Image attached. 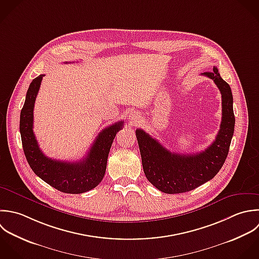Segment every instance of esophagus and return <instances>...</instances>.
<instances>
[{"instance_id":"34e87169","label":"esophagus","mask_w":259,"mask_h":259,"mask_svg":"<svg viewBox=\"0 0 259 259\" xmlns=\"http://www.w3.org/2000/svg\"><path fill=\"white\" fill-rule=\"evenodd\" d=\"M129 119H130V121H132L133 123H136V122H138V121L140 120V115H139L138 113H136V112H132V113H130V115H129Z\"/></svg>"}]
</instances>
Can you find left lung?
Returning a JSON list of instances; mask_svg holds the SVG:
<instances>
[{
  "instance_id": "left-lung-1",
  "label": "left lung",
  "mask_w": 259,
  "mask_h": 259,
  "mask_svg": "<svg viewBox=\"0 0 259 259\" xmlns=\"http://www.w3.org/2000/svg\"><path fill=\"white\" fill-rule=\"evenodd\" d=\"M213 79L222 96V121L215 141L194 154L170 152L142 129L136 130L142 165L147 180L160 192L181 194L193 191L212 180L223 166L234 133L235 116L230 85L216 66L202 73Z\"/></svg>"
}]
</instances>
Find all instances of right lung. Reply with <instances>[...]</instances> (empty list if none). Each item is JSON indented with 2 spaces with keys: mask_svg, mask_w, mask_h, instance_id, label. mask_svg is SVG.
I'll list each match as a JSON object with an SVG mask.
<instances>
[{
  "mask_svg": "<svg viewBox=\"0 0 259 259\" xmlns=\"http://www.w3.org/2000/svg\"><path fill=\"white\" fill-rule=\"evenodd\" d=\"M44 74L29 85L20 114V133L26 159L36 176L54 189L66 194H81L96 188L103 180L110 148L123 121L105 129L97 136L88 155L76 162L55 160L41 151L33 132V110Z\"/></svg>",
  "mask_w": 259,
  "mask_h": 259,
  "instance_id": "add662e5",
  "label": "right lung"
}]
</instances>
